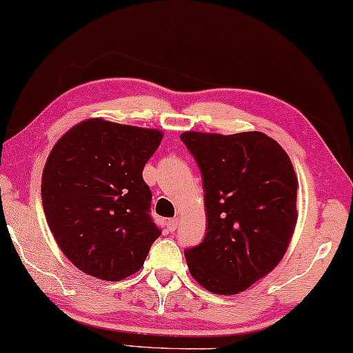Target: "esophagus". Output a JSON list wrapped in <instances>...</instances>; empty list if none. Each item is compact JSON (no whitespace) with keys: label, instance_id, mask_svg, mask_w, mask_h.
Returning <instances> with one entry per match:
<instances>
[{"label":"esophagus","instance_id":"esophagus-1","mask_svg":"<svg viewBox=\"0 0 353 353\" xmlns=\"http://www.w3.org/2000/svg\"><path fill=\"white\" fill-rule=\"evenodd\" d=\"M178 224H180V221H178L176 218L169 219V221H167V230H169V232H175V230L178 229Z\"/></svg>","mask_w":353,"mask_h":353}]
</instances>
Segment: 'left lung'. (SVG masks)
I'll return each instance as SVG.
<instances>
[{"mask_svg":"<svg viewBox=\"0 0 353 353\" xmlns=\"http://www.w3.org/2000/svg\"><path fill=\"white\" fill-rule=\"evenodd\" d=\"M203 178L207 235L186 249L189 273L213 294L235 295L276 268L294 235L298 180L267 134L180 135Z\"/></svg>","mask_w":353,"mask_h":353,"instance_id":"8db88e82","label":"left lung"}]
</instances>
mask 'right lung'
<instances>
[{
	"label": "right lung",
	"instance_id": "obj_1",
	"mask_svg": "<svg viewBox=\"0 0 353 353\" xmlns=\"http://www.w3.org/2000/svg\"><path fill=\"white\" fill-rule=\"evenodd\" d=\"M161 140L158 129L90 118L52 148L42 207L57 245L83 273L121 281L143 267L161 230L142 172Z\"/></svg>",
	"mask_w": 353,
	"mask_h": 353
}]
</instances>
